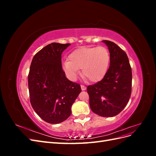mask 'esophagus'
Wrapping results in <instances>:
<instances>
[{"mask_svg":"<svg viewBox=\"0 0 156 156\" xmlns=\"http://www.w3.org/2000/svg\"><path fill=\"white\" fill-rule=\"evenodd\" d=\"M81 87L82 90H85L87 89V87L84 85H81Z\"/></svg>","mask_w":156,"mask_h":156,"instance_id":"34e87169","label":"esophagus"}]
</instances>
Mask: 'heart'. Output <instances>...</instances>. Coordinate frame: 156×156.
Returning <instances> with one entry per match:
<instances>
[{
	"label": "heart",
	"instance_id": "obj_1",
	"mask_svg": "<svg viewBox=\"0 0 156 156\" xmlns=\"http://www.w3.org/2000/svg\"><path fill=\"white\" fill-rule=\"evenodd\" d=\"M110 53L105 47L82 48L72 52L62 68L67 78L76 81L82 69L83 76L91 82H98L105 77L110 64Z\"/></svg>",
	"mask_w": 156,
	"mask_h": 156
}]
</instances>
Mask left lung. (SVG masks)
<instances>
[{"mask_svg": "<svg viewBox=\"0 0 156 156\" xmlns=\"http://www.w3.org/2000/svg\"><path fill=\"white\" fill-rule=\"evenodd\" d=\"M110 53V66L100 81L87 87L91 110L103 117L119 115L131 94L132 72L126 52L114 42L103 40Z\"/></svg>", "mask_w": 156, "mask_h": 156, "instance_id": "left-lung-1", "label": "left lung"}]
</instances>
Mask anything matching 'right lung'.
<instances>
[{
    "mask_svg": "<svg viewBox=\"0 0 156 156\" xmlns=\"http://www.w3.org/2000/svg\"><path fill=\"white\" fill-rule=\"evenodd\" d=\"M71 44L51 43L34 56L28 75L30 101L42 120L58 124L71 115V107L81 92L62 68V52Z\"/></svg>",
    "mask_w": 156,
    "mask_h": 156,
    "instance_id": "right-lung-1",
    "label": "right lung"
}]
</instances>
